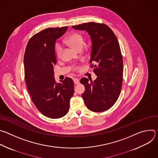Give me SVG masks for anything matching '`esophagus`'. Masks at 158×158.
Wrapping results in <instances>:
<instances>
[{
  "label": "esophagus",
  "instance_id": "1",
  "mask_svg": "<svg viewBox=\"0 0 158 158\" xmlns=\"http://www.w3.org/2000/svg\"><path fill=\"white\" fill-rule=\"evenodd\" d=\"M73 80H74V82L75 84H77L79 83V79H77V78H74Z\"/></svg>",
  "mask_w": 158,
  "mask_h": 158
}]
</instances>
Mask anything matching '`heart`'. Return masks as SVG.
<instances>
[{
  "label": "heart",
  "instance_id": "1",
  "mask_svg": "<svg viewBox=\"0 0 158 158\" xmlns=\"http://www.w3.org/2000/svg\"><path fill=\"white\" fill-rule=\"evenodd\" d=\"M65 42L74 49L79 51L84 46L83 35L78 32H73L67 35L65 39ZM56 54L57 57H60L62 52V48L59 44L56 45Z\"/></svg>",
  "mask_w": 158,
  "mask_h": 158
}]
</instances>
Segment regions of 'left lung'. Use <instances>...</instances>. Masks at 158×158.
<instances>
[{"label":"left lung","mask_w":158,"mask_h":158,"mask_svg":"<svg viewBox=\"0 0 158 158\" xmlns=\"http://www.w3.org/2000/svg\"><path fill=\"white\" fill-rule=\"evenodd\" d=\"M86 31L91 39L90 64L97 76L94 81L83 77L85 86L82 97L86 107L94 112H103L118 100L123 84V61L117 37L104 24L88 22L72 27Z\"/></svg>","instance_id":"obj_1"}]
</instances>
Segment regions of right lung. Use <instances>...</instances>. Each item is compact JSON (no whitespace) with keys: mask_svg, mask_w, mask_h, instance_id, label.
Instances as JSON below:
<instances>
[{"mask_svg":"<svg viewBox=\"0 0 158 158\" xmlns=\"http://www.w3.org/2000/svg\"><path fill=\"white\" fill-rule=\"evenodd\" d=\"M67 28H48L37 33L29 40L24 54L25 79L32 101L42 114L52 119L68 112L74 94L72 79L65 77L57 83L54 76L55 44Z\"/></svg>","mask_w":158,"mask_h":158,"instance_id":"1","label":"right lung"}]
</instances>
